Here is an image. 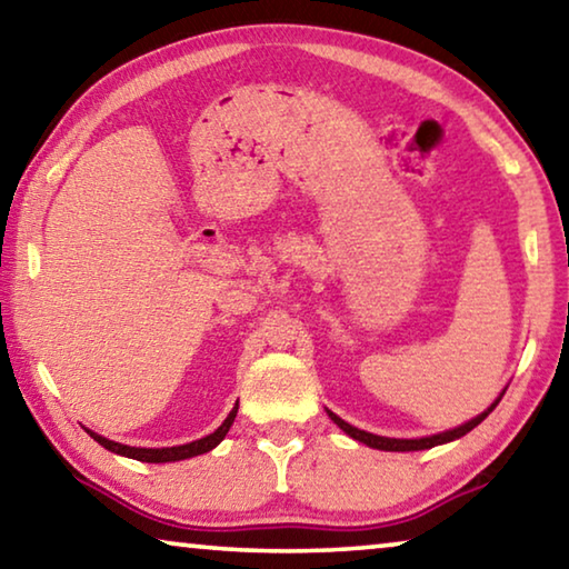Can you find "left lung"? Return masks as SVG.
Wrapping results in <instances>:
<instances>
[{
    "label": "left lung",
    "mask_w": 569,
    "mask_h": 569,
    "mask_svg": "<svg viewBox=\"0 0 569 569\" xmlns=\"http://www.w3.org/2000/svg\"><path fill=\"white\" fill-rule=\"evenodd\" d=\"M499 400H501V396H499V398L495 400V403H491V408H487V411H483L481 416L471 418L469 423L453 428V431H443V433H436V436H426V439H386V436H372V433H368V431H360V428L346 423V421H342V418H338L332 411H328V413H330L332 421L338 423V426L342 428V431H346V433L350 436V439L366 443V446H370V449H380V451H421V449H431V446L449 443V441H453V439H461V436H467V433L471 431V428H477V426L483 421V418H487L491 411H495V408L499 406Z\"/></svg>",
    "instance_id": "1"
}]
</instances>
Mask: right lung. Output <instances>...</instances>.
Returning <instances> with one entry per match:
<instances>
[{"label": "right lung", "instance_id": "1", "mask_svg": "<svg viewBox=\"0 0 569 569\" xmlns=\"http://www.w3.org/2000/svg\"><path fill=\"white\" fill-rule=\"evenodd\" d=\"M237 408L239 403L231 408V413L227 416V421H223L217 431L209 433L207 439H199V441H191V443H183V446H171V449H136V446H123V443H116V441H108L102 439V436L88 431L92 439H96L100 446H106L108 451L120 453V456H128V459H136V461H146V463H166V461H181V459H191V456H199V453H207L211 451L213 446H219L223 436L229 433L231 423H234L237 418Z\"/></svg>", "mask_w": 569, "mask_h": 569}]
</instances>
